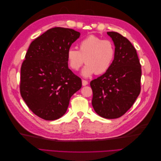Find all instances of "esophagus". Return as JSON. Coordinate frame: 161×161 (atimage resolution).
Masks as SVG:
<instances>
[{
    "mask_svg": "<svg viewBox=\"0 0 161 161\" xmlns=\"http://www.w3.org/2000/svg\"><path fill=\"white\" fill-rule=\"evenodd\" d=\"M82 86H86L88 85V81H86L85 80H82Z\"/></svg>",
    "mask_w": 161,
    "mask_h": 161,
    "instance_id": "esophagus-1",
    "label": "esophagus"
}]
</instances>
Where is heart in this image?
Returning a JSON list of instances; mask_svg holds the SVG:
<instances>
[{
    "instance_id": "heart-1",
    "label": "heart",
    "mask_w": 161,
    "mask_h": 161,
    "mask_svg": "<svg viewBox=\"0 0 161 161\" xmlns=\"http://www.w3.org/2000/svg\"><path fill=\"white\" fill-rule=\"evenodd\" d=\"M115 54V46L111 41L91 35L80 41L79 50L70 48L66 58L69 67L75 71L85 62L86 65L82 75L88 77L95 73L101 75L108 71L113 64Z\"/></svg>"
}]
</instances>
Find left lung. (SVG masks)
<instances>
[{"label":"left lung","instance_id":"obj_1","mask_svg":"<svg viewBox=\"0 0 161 161\" xmlns=\"http://www.w3.org/2000/svg\"><path fill=\"white\" fill-rule=\"evenodd\" d=\"M116 54L113 64L105 74L92 80V105L96 113L106 119L124 115L140 93L142 69L135 47L121 34L109 31Z\"/></svg>","mask_w":161,"mask_h":161}]
</instances>
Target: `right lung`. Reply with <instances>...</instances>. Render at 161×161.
Instances as JSON below:
<instances>
[{
	"label": "right lung",
	"mask_w": 161,
	"mask_h": 161,
	"mask_svg": "<svg viewBox=\"0 0 161 161\" xmlns=\"http://www.w3.org/2000/svg\"><path fill=\"white\" fill-rule=\"evenodd\" d=\"M80 36L72 29L54 27L34 40L21 68L20 93L34 114L45 120L64 115L70 97L82 86L68 66L67 51Z\"/></svg>",
	"instance_id": "add662e5"
}]
</instances>
